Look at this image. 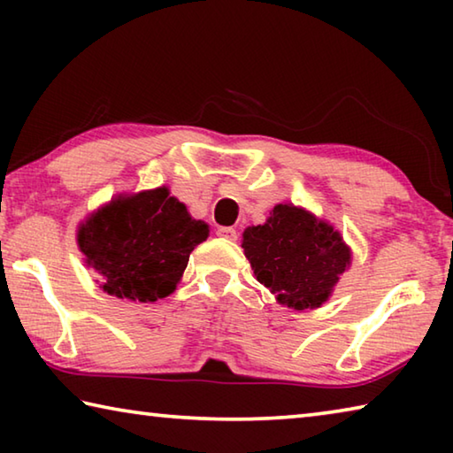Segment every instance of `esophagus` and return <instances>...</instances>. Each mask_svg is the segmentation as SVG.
<instances>
[{
  "label": "esophagus",
  "instance_id": "obj_1",
  "mask_svg": "<svg viewBox=\"0 0 453 453\" xmlns=\"http://www.w3.org/2000/svg\"><path fill=\"white\" fill-rule=\"evenodd\" d=\"M218 235L221 237V240H227V242H235L237 240V232H235L234 227H229V226L218 227Z\"/></svg>",
  "mask_w": 453,
  "mask_h": 453
}]
</instances>
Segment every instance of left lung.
Masks as SVG:
<instances>
[{
	"instance_id": "obj_1",
	"label": "left lung",
	"mask_w": 453,
	"mask_h": 453,
	"mask_svg": "<svg viewBox=\"0 0 453 453\" xmlns=\"http://www.w3.org/2000/svg\"><path fill=\"white\" fill-rule=\"evenodd\" d=\"M242 248L257 281L294 310L326 303L351 264L340 232L294 203H278L264 226L245 229Z\"/></svg>"
}]
</instances>
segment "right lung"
I'll use <instances>...</instances> for the list:
<instances>
[{"label": "right lung", "instance_id": "obj_1", "mask_svg": "<svg viewBox=\"0 0 453 453\" xmlns=\"http://www.w3.org/2000/svg\"><path fill=\"white\" fill-rule=\"evenodd\" d=\"M210 227L189 216L167 188L118 196L78 229L80 251L99 273V288L119 300L156 302L170 296L196 245Z\"/></svg>", "mask_w": 453, "mask_h": 453}]
</instances>
